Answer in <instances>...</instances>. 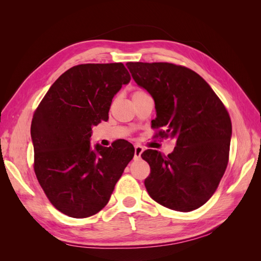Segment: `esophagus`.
<instances>
[{
	"label": "esophagus",
	"instance_id": "1",
	"mask_svg": "<svg viewBox=\"0 0 261 261\" xmlns=\"http://www.w3.org/2000/svg\"><path fill=\"white\" fill-rule=\"evenodd\" d=\"M143 152H144V147L140 145H135V158L136 159H139Z\"/></svg>",
	"mask_w": 261,
	"mask_h": 261
}]
</instances>
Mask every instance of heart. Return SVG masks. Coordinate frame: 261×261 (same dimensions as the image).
I'll return each mask as SVG.
<instances>
[{
	"label": "heart",
	"mask_w": 261,
	"mask_h": 261,
	"mask_svg": "<svg viewBox=\"0 0 261 261\" xmlns=\"http://www.w3.org/2000/svg\"><path fill=\"white\" fill-rule=\"evenodd\" d=\"M144 94H147L144 90H141V89H136V90H134V92H133V94H132V97H133V98H136V97L144 96Z\"/></svg>",
	"instance_id": "heart-1"
}]
</instances>
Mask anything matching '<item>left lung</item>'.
Wrapping results in <instances>:
<instances>
[{"mask_svg": "<svg viewBox=\"0 0 261 261\" xmlns=\"http://www.w3.org/2000/svg\"><path fill=\"white\" fill-rule=\"evenodd\" d=\"M134 81L151 94L160 137L176 138L172 153L148 149L145 186L151 198L180 212L193 211L215 194L228 162L232 123L209 84L194 70L172 63L128 62Z\"/></svg>", "mask_w": 261, "mask_h": 261, "instance_id": "1", "label": "left lung"}]
</instances>
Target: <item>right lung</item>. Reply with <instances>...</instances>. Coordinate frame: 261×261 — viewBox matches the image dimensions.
Here are the masks:
<instances>
[{"instance_id": "add662e5", "label": "right lung", "mask_w": 261, "mask_h": 261, "mask_svg": "<svg viewBox=\"0 0 261 261\" xmlns=\"http://www.w3.org/2000/svg\"><path fill=\"white\" fill-rule=\"evenodd\" d=\"M129 81L123 63L76 65L36 109L34 170L50 202L68 217L88 218L105 208L133 159L135 150L126 140L90 146L92 126L108 120L113 97Z\"/></svg>"}]
</instances>
